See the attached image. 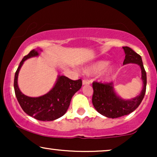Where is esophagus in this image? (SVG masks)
I'll return each instance as SVG.
<instances>
[{"label":"esophagus","mask_w":157,"mask_h":157,"mask_svg":"<svg viewBox=\"0 0 157 157\" xmlns=\"http://www.w3.org/2000/svg\"><path fill=\"white\" fill-rule=\"evenodd\" d=\"M90 81L87 80H82V85H89Z\"/></svg>","instance_id":"34e87169"}]
</instances>
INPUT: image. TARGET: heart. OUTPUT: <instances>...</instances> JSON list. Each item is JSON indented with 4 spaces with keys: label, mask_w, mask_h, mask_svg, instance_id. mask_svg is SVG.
I'll return each instance as SVG.
<instances>
[{
    "label": "heart",
    "mask_w": 157,
    "mask_h": 157,
    "mask_svg": "<svg viewBox=\"0 0 157 157\" xmlns=\"http://www.w3.org/2000/svg\"><path fill=\"white\" fill-rule=\"evenodd\" d=\"M109 62L106 60H98L88 65L84 68L83 71L86 75H94L101 71L100 73V77L102 80H108L112 76L114 72V66H108Z\"/></svg>",
    "instance_id": "1"
}]
</instances>
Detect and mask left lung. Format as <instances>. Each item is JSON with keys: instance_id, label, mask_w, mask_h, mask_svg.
<instances>
[{"instance_id": "left-lung-1", "label": "left lung", "mask_w": 157, "mask_h": 157, "mask_svg": "<svg viewBox=\"0 0 157 157\" xmlns=\"http://www.w3.org/2000/svg\"><path fill=\"white\" fill-rule=\"evenodd\" d=\"M122 48L125 54L123 65L136 63L141 68L143 87L138 96L131 100H123L115 92L112 82L108 83L94 82L92 84L94 107L100 114L109 118H118L133 112L140 105L146 91V71L144 68L141 56L128 46H124Z\"/></svg>"}]
</instances>
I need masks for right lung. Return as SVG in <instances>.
I'll return each mask as SVG.
<instances>
[{"label":"right lung","mask_w":157,"mask_h":157,"mask_svg":"<svg viewBox=\"0 0 157 157\" xmlns=\"http://www.w3.org/2000/svg\"><path fill=\"white\" fill-rule=\"evenodd\" d=\"M38 55V51L33 49L20 63L14 80L15 96L21 107L27 114L40 121H53L63 116L67 111L74 94L82 86V80L80 79L72 80L66 76L59 75L54 87L46 94L38 97H30L23 94L17 85L19 71L25 60Z\"/></svg>","instance_id":"obj_1"}]
</instances>
